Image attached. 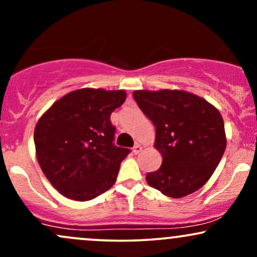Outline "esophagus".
Here are the masks:
<instances>
[{
	"instance_id": "esophagus-1",
	"label": "esophagus",
	"mask_w": 257,
	"mask_h": 257,
	"mask_svg": "<svg viewBox=\"0 0 257 257\" xmlns=\"http://www.w3.org/2000/svg\"><path fill=\"white\" fill-rule=\"evenodd\" d=\"M141 150H143V147L139 145V144H137V145L133 147V153H134V155H139V153L141 152Z\"/></svg>"
}]
</instances>
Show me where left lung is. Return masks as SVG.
I'll use <instances>...</instances> for the list:
<instances>
[{"instance_id":"8db88e82","label":"left lung","mask_w":257,"mask_h":257,"mask_svg":"<svg viewBox=\"0 0 257 257\" xmlns=\"http://www.w3.org/2000/svg\"><path fill=\"white\" fill-rule=\"evenodd\" d=\"M140 110L156 126L155 146L162 166L147 184L172 198L196 192L210 179L226 149L220 112L204 99L182 90H137Z\"/></svg>"}]
</instances>
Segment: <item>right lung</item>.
<instances>
[{
    "label": "right lung",
    "instance_id": "obj_1",
    "mask_svg": "<svg viewBox=\"0 0 257 257\" xmlns=\"http://www.w3.org/2000/svg\"><path fill=\"white\" fill-rule=\"evenodd\" d=\"M124 90L84 88L51 106L35 128L37 161L51 184L73 200H90L112 187L131 150L113 144L111 113Z\"/></svg>",
    "mask_w": 257,
    "mask_h": 257
}]
</instances>
